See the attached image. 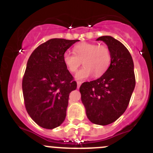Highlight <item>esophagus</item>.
I'll return each instance as SVG.
<instances>
[{
  "instance_id": "obj_1",
  "label": "esophagus",
  "mask_w": 153,
  "mask_h": 153,
  "mask_svg": "<svg viewBox=\"0 0 153 153\" xmlns=\"http://www.w3.org/2000/svg\"><path fill=\"white\" fill-rule=\"evenodd\" d=\"M81 84H82V82H81V81H77V88H78V89L80 87V86L81 85Z\"/></svg>"
}]
</instances>
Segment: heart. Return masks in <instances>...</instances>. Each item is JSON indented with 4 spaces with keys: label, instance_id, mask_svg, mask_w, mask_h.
Masks as SVG:
<instances>
[{
    "label": "heart",
    "instance_id": "obj_1",
    "mask_svg": "<svg viewBox=\"0 0 153 153\" xmlns=\"http://www.w3.org/2000/svg\"><path fill=\"white\" fill-rule=\"evenodd\" d=\"M74 54L66 52L63 60L67 69L72 73L76 72L81 65L84 67L75 75L78 80H84L94 74L101 76L105 73L111 62V53L105 45H98L94 43H81L73 48Z\"/></svg>",
    "mask_w": 153,
    "mask_h": 153
}]
</instances>
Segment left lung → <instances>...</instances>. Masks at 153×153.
Instances as JSON below:
<instances>
[{"label":"left lung","instance_id":"8db88e82","mask_svg":"<svg viewBox=\"0 0 153 153\" xmlns=\"http://www.w3.org/2000/svg\"><path fill=\"white\" fill-rule=\"evenodd\" d=\"M97 41H104L109 48L110 65L101 78L83 83L80 92L89 121L104 126L125 112L135 88V77L132 56L122 43L111 36H101Z\"/></svg>","mask_w":153,"mask_h":153}]
</instances>
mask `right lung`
Returning a JSON list of instances; mask_svg holds the SVG:
<instances>
[{
    "label": "right lung",
    "mask_w": 153,
    "mask_h": 153,
    "mask_svg": "<svg viewBox=\"0 0 153 153\" xmlns=\"http://www.w3.org/2000/svg\"><path fill=\"white\" fill-rule=\"evenodd\" d=\"M79 40L53 38L38 46L27 61L22 81L27 112L45 129L60 126L67 115L69 93L77 88L63 55Z\"/></svg>",
    "instance_id": "1"
}]
</instances>
